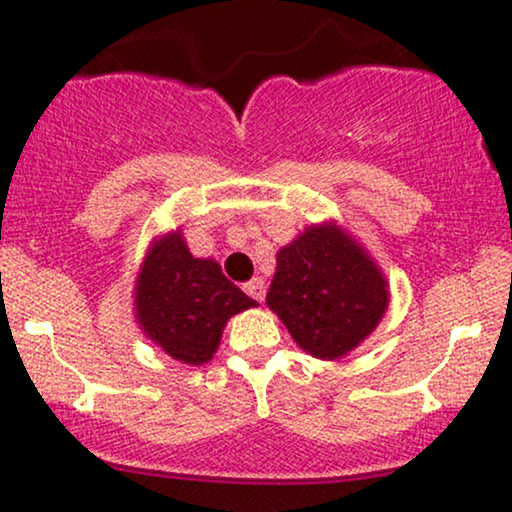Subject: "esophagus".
Here are the masks:
<instances>
[{"label": "esophagus", "mask_w": 512, "mask_h": 512, "mask_svg": "<svg viewBox=\"0 0 512 512\" xmlns=\"http://www.w3.org/2000/svg\"><path fill=\"white\" fill-rule=\"evenodd\" d=\"M245 293H248L250 298H255L257 303L264 301V293H267V289H264V281L262 279H252L245 284Z\"/></svg>", "instance_id": "34e87169"}]
</instances>
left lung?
Wrapping results in <instances>:
<instances>
[{
  "label": "left lung",
  "mask_w": 512,
  "mask_h": 512,
  "mask_svg": "<svg viewBox=\"0 0 512 512\" xmlns=\"http://www.w3.org/2000/svg\"><path fill=\"white\" fill-rule=\"evenodd\" d=\"M267 305L305 354L337 361L380 325L390 281L337 221L310 223L276 252Z\"/></svg>",
  "instance_id": "obj_1"
}]
</instances>
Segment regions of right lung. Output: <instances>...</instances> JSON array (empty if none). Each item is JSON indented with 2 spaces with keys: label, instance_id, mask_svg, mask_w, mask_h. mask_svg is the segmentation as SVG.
I'll list each match as a JSON object with an SVG mask.
<instances>
[{
  "label": "right lung",
  "instance_id": "right-lung-1",
  "mask_svg": "<svg viewBox=\"0 0 512 512\" xmlns=\"http://www.w3.org/2000/svg\"><path fill=\"white\" fill-rule=\"evenodd\" d=\"M257 301L223 276L219 262L195 257L182 228L156 236L134 279V320L146 339L175 361L214 358L226 322Z\"/></svg>",
  "mask_w": 512,
  "mask_h": 512
}]
</instances>
